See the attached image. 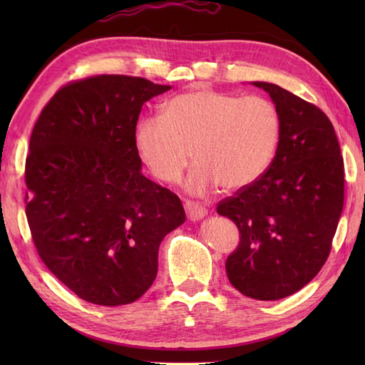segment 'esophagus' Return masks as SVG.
Instances as JSON below:
<instances>
[{
    "label": "esophagus",
    "mask_w": 365,
    "mask_h": 365,
    "mask_svg": "<svg viewBox=\"0 0 365 365\" xmlns=\"http://www.w3.org/2000/svg\"><path fill=\"white\" fill-rule=\"evenodd\" d=\"M185 212H187L188 220L191 221H197V220H202L204 216L207 215V208L199 205L195 200H185Z\"/></svg>",
    "instance_id": "34e87169"
}]
</instances>
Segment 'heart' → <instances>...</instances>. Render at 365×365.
<instances>
[{"mask_svg": "<svg viewBox=\"0 0 365 365\" xmlns=\"http://www.w3.org/2000/svg\"><path fill=\"white\" fill-rule=\"evenodd\" d=\"M281 138L276 106L263 97H242L196 88L165 103L161 118L147 115L136 123L135 144L150 174L177 183L197 161L187 182L191 195L221 187H250L268 169Z\"/></svg>", "mask_w": 365, "mask_h": 365, "instance_id": "heart-1", "label": "heart"}]
</instances>
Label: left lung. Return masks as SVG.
Listing matches in <instances>:
<instances>
[{
	"label": "left lung",
	"mask_w": 365,
	"mask_h": 365,
	"mask_svg": "<svg viewBox=\"0 0 365 365\" xmlns=\"http://www.w3.org/2000/svg\"><path fill=\"white\" fill-rule=\"evenodd\" d=\"M281 138L263 175L216 212L234 221L237 250L226 260L230 284L260 301L290 297L319 274L344 208V158L334 127L319 106L271 83Z\"/></svg>",
	"instance_id": "8db88e82"
}]
</instances>
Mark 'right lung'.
Returning a JSON list of instances; mask_svg holds the SVG:
<instances>
[{
	"instance_id": "obj_1",
	"label": "right lung",
	"mask_w": 365,
	"mask_h": 365,
	"mask_svg": "<svg viewBox=\"0 0 365 365\" xmlns=\"http://www.w3.org/2000/svg\"><path fill=\"white\" fill-rule=\"evenodd\" d=\"M168 89L127 75L67 83L31 133V237L46 268L92 304L141 298L157 276L161 240L185 222L178 196L139 170L135 144L143 105Z\"/></svg>"
}]
</instances>
